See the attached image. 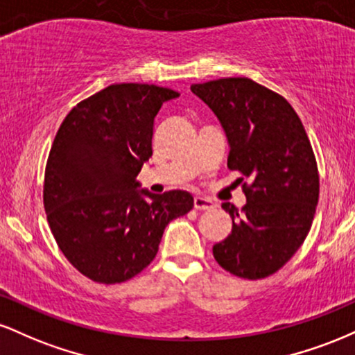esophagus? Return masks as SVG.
<instances>
[{"label": "esophagus", "instance_id": "esophagus-1", "mask_svg": "<svg viewBox=\"0 0 355 355\" xmlns=\"http://www.w3.org/2000/svg\"><path fill=\"white\" fill-rule=\"evenodd\" d=\"M193 207L195 210H211L215 209V203L210 200V198H203V197H195L193 198Z\"/></svg>", "mask_w": 355, "mask_h": 355}]
</instances>
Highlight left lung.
I'll return each mask as SVG.
<instances>
[{"label":"left lung","instance_id":"left-lung-1","mask_svg":"<svg viewBox=\"0 0 355 355\" xmlns=\"http://www.w3.org/2000/svg\"><path fill=\"white\" fill-rule=\"evenodd\" d=\"M191 93L218 118L227 166L250 178L242 214L232 203V232L214 245L220 267L242 279H263L302 245L319 202V172L311 141L284 96L248 78L191 85Z\"/></svg>","mask_w":355,"mask_h":355}]
</instances>
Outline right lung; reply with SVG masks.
<instances>
[{"label": "right lung", "instance_id": "add662e5", "mask_svg": "<svg viewBox=\"0 0 355 355\" xmlns=\"http://www.w3.org/2000/svg\"><path fill=\"white\" fill-rule=\"evenodd\" d=\"M180 95L157 85H110L80 101L48 157L43 202L64 257L88 279L120 284L155 259L165 227L193 209L189 191L140 190L155 116Z\"/></svg>", "mask_w": 355, "mask_h": 355}]
</instances>
